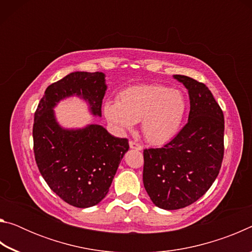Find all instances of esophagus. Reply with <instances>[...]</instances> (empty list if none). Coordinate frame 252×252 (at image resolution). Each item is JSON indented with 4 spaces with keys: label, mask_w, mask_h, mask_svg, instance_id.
I'll return each instance as SVG.
<instances>
[{
    "label": "esophagus",
    "mask_w": 252,
    "mask_h": 252,
    "mask_svg": "<svg viewBox=\"0 0 252 252\" xmlns=\"http://www.w3.org/2000/svg\"><path fill=\"white\" fill-rule=\"evenodd\" d=\"M129 146H130L131 149H135V150H139V151H141L143 149L141 144H139L138 142H135V141H130Z\"/></svg>",
    "instance_id": "1"
}]
</instances>
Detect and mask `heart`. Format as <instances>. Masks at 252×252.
<instances>
[{"instance_id": "heart-1", "label": "heart", "mask_w": 252, "mask_h": 252, "mask_svg": "<svg viewBox=\"0 0 252 252\" xmlns=\"http://www.w3.org/2000/svg\"><path fill=\"white\" fill-rule=\"evenodd\" d=\"M108 121L121 131L130 130L140 121L148 142L162 144L171 140L181 126L186 112L182 92L160 84H141L126 88L117 101L103 106Z\"/></svg>"}]
</instances>
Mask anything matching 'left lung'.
<instances>
[{"mask_svg": "<svg viewBox=\"0 0 252 252\" xmlns=\"http://www.w3.org/2000/svg\"><path fill=\"white\" fill-rule=\"evenodd\" d=\"M188 89V123L162 148L143 151V185L157 207L177 210L207 192L223 159V112L206 84L173 75Z\"/></svg>", "mask_w": 252, "mask_h": 252, "instance_id": "left-lung-1", "label": "left lung"}]
</instances>
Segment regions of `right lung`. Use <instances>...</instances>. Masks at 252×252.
<instances>
[{"instance_id": "add662e5", "label": "right lung", "mask_w": 252, "mask_h": 252, "mask_svg": "<svg viewBox=\"0 0 252 252\" xmlns=\"http://www.w3.org/2000/svg\"><path fill=\"white\" fill-rule=\"evenodd\" d=\"M104 78L102 72H72L46 88L34 113L33 149L37 168L50 189L76 208L93 207L105 197L129 150V141L97 125L63 129L53 108L65 97L78 95L88 102L93 116L101 117Z\"/></svg>"}]
</instances>
